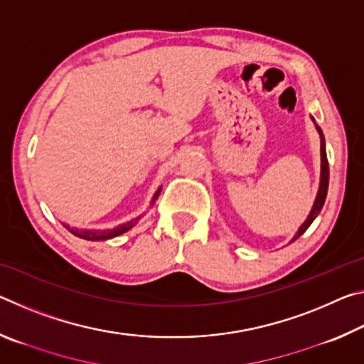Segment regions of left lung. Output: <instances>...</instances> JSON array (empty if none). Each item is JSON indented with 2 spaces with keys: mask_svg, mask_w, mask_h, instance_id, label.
<instances>
[{
  "mask_svg": "<svg viewBox=\"0 0 364 364\" xmlns=\"http://www.w3.org/2000/svg\"><path fill=\"white\" fill-rule=\"evenodd\" d=\"M315 120V119H313ZM316 125V123H315ZM316 130L319 133V138H321V181H319V189H318V194H316V199H315V204H313V208L310 215H308V218L305 220V223L299 228V231L295 236L292 237V242L295 239H299L301 234H304L308 226L313 223V220L318 217V213L321 212V208L324 205V200H326V194H328V186H329V164H328V156H326V146H324V134L321 132V128L316 125Z\"/></svg>",
  "mask_w": 364,
  "mask_h": 364,
  "instance_id": "8db88e82",
  "label": "left lung"
}]
</instances>
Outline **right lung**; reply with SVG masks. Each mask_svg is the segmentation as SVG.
<instances>
[{"label": "right lung", "instance_id": "obj_1", "mask_svg": "<svg viewBox=\"0 0 364 364\" xmlns=\"http://www.w3.org/2000/svg\"><path fill=\"white\" fill-rule=\"evenodd\" d=\"M160 189H162V188H159V189L156 191V194H154V197H152V204H154V202H156V199L159 197ZM138 220H139V217L132 220V221H127V223H123V225L115 226V228H112V230H104V231L75 230V228H70L69 225H64V226H65L67 230H69L72 234H75L77 237L86 239V241H106V239H112V237H115V236H120V234H123V232H127L128 230H132V228H133L134 225H136Z\"/></svg>", "mask_w": 364, "mask_h": 364}]
</instances>
